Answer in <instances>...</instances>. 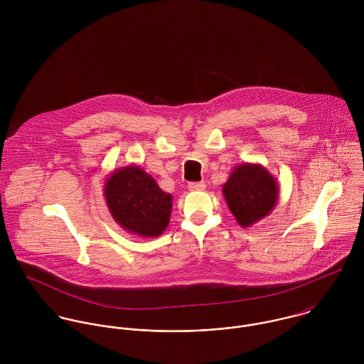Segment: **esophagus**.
I'll return each instance as SVG.
<instances>
[{
	"mask_svg": "<svg viewBox=\"0 0 364 364\" xmlns=\"http://www.w3.org/2000/svg\"><path fill=\"white\" fill-rule=\"evenodd\" d=\"M192 192H200V191H205L206 185L203 182H191L189 186H188Z\"/></svg>",
	"mask_w": 364,
	"mask_h": 364,
	"instance_id": "obj_1",
	"label": "esophagus"
}]
</instances>
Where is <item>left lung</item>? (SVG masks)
Masks as SVG:
<instances>
[{
	"label": "left lung",
	"mask_w": 364,
	"mask_h": 364,
	"mask_svg": "<svg viewBox=\"0 0 364 364\" xmlns=\"http://www.w3.org/2000/svg\"><path fill=\"white\" fill-rule=\"evenodd\" d=\"M223 193L237 223L245 228L269 215L277 202L279 185L263 165L244 162L232 169Z\"/></svg>",
	"instance_id": "obj_1"
}]
</instances>
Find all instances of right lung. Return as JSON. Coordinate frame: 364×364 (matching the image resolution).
Listing matches in <instances>:
<instances>
[{
  "label": "right lung",
  "mask_w": 364,
  "mask_h": 364,
  "mask_svg": "<svg viewBox=\"0 0 364 364\" xmlns=\"http://www.w3.org/2000/svg\"><path fill=\"white\" fill-rule=\"evenodd\" d=\"M104 196L113 220L130 234L154 238L168 227L172 195L139 165L114 169L105 182Z\"/></svg>",
  "instance_id": "1"
}]
</instances>
